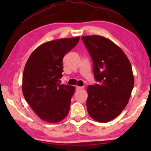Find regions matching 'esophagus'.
Segmentation results:
<instances>
[{
    "instance_id": "esophagus-1",
    "label": "esophagus",
    "mask_w": 151,
    "mask_h": 151,
    "mask_svg": "<svg viewBox=\"0 0 151 151\" xmlns=\"http://www.w3.org/2000/svg\"><path fill=\"white\" fill-rule=\"evenodd\" d=\"M84 89V86H76V91H81Z\"/></svg>"
}]
</instances>
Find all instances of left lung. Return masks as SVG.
<instances>
[{
  "label": "left lung",
  "instance_id": "1",
  "mask_svg": "<svg viewBox=\"0 0 151 151\" xmlns=\"http://www.w3.org/2000/svg\"><path fill=\"white\" fill-rule=\"evenodd\" d=\"M93 60L99 85L87 87L86 108L94 120L107 122L118 116L129 103L134 86L131 63L119 46L102 36L82 37Z\"/></svg>",
  "mask_w": 151,
  "mask_h": 151
}]
</instances>
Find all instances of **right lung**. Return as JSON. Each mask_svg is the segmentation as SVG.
<instances>
[{
	"label": "right lung",
	"mask_w": 151,
	"mask_h": 151,
	"mask_svg": "<svg viewBox=\"0 0 151 151\" xmlns=\"http://www.w3.org/2000/svg\"><path fill=\"white\" fill-rule=\"evenodd\" d=\"M79 37L51 40L38 47L25 65L22 90L25 100L39 118L60 122L69 112L75 86L60 85L65 55L77 45Z\"/></svg>",
	"instance_id": "right-lung-1"
}]
</instances>
